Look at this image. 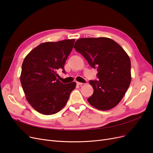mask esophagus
<instances>
[{
	"instance_id": "esophagus-1",
	"label": "esophagus",
	"mask_w": 153,
	"mask_h": 153,
	"mask_svg": "<svg viewBox=\"0 0 153 153\" xmlns=\"http://www.w3.org/2000/svg\"><path fill=\"white\" fill-rule=\"evenodd\" d=\"M76 84H77V85H82V84H83V83L76 82Z\"/></svg>"
}]
</instances>
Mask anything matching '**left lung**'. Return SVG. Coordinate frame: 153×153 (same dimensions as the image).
Listing matches in <instances>:
<instances>
[{
    "label": "left lung",
    "mask_w": 153,
    "mask_h": 153,
    "mask_svg": "<svg viewBox=\"0 0 153 153\" xmlns=\"http://www.w3.org/2000/svg\"><path fill=\"white\" fill-rule=\"evenodd\" d=\"M73 48L98 71L99 80L89 82L94 92L88 102L100 110L114 108L131 83V62L127 53L113 39L104 37L78 39Z\"/></svg>",
    "instance_id": "8db88e82"
}]
</instances>
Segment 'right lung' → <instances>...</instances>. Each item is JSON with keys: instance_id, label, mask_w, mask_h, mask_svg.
<instances>
[{"instance_id": "obj_1", "label": "right lung", "mask_w": 153, "mask_h": 153, "mask_svg": "<svg viewBox=\"0 0 153 153\" xmlns=\"http://www.w3.org/2000/svg\"><path fill=\"white\" fill-rule=\"evenodd\" d=\"M75 39L45 42L27 55L22 66L21 84L28 103L44 115L59 112L67 103L76 84H63L57 79V69L64 64L73 49Z\"/></svg>"}]
</instances>
